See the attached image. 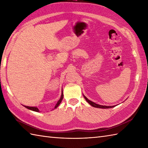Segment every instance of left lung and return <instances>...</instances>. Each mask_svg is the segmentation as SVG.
Listing matches in <instances>:
<instances>
[{
    "mask_svg": "<svg viewBox=\"0 0 148 148\" xmlns=\"http://www.w3.org/2000/svg\"><path fill=\"white\" fill-rule=\"evenodd\" d=\"M83 97L85 99V100L87 101V102H88L90 104L94 107V108H100V109H108V108H114V107H115V106H102V105H99V104H97V103L93 102L92 101H91V100H90L89 99H88V98H86V97L84 96L83 95Z\"/></svg>",
    "mask_w": 148,
    "mask_h": 148,
    "instance_id": "obj_1",
    "label": "left lung"
}]
</instances>
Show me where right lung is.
I'll use <instances>...</instances> for the list:
<instances>
[{
    "mask_svg": "<svg viewBox=\"0 0 148 148\" xmlns=\"http://www.w3.org/2000/svg\"><path fill=\"white\" fill-rule=\"evenodd\" d=\"M63 98H64V95H63V91H62V95H61V97H60V100L57 102V103H56V106L55 107V109H56V108H57V107L60 105V103L62 102V100H63ZM23 106L25 107V108H27L28 109L31 110V111H36V112H39V110L38 108H37V107H30V106Z\"/></svg>",
    "mask_w": 148,
    "mask_h": 148,
    "instance_id": "right-lung-1",
    "label": "right lung"
}]
</instances>
